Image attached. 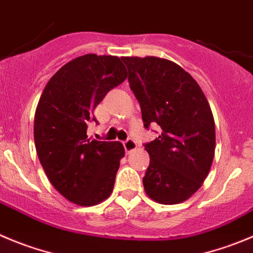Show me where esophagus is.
<instances>
[{
	"instance_id": "34e87169",
	"label": "esophagus",
	"mask_w": 253,
	"mask_h": 253,
	"mask_svg": "<svg viewBox=\"0 0 253 253\" xmlns=\"http://www.w3.org/2000/svg\"><path fill=\"white\" fill-rule=\"evenodd\" d=\"M124 149L126 151V154H130L131 151H134L136 149V143L133 139H128V140L124 141Z\"/></svg>"
}]
</instances>
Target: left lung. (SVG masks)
<instances>
[{"mask_svg": "<svg viewBox=\"0 0 253 253\" xmlns=\"http://www.w3.org/2000/svg\"><path fill=\"white\" fill-rule=\"evenodd\" d=\"M144 126L158 124L161 134L145 150L150 164L143 177L151 200L175 205L200 189L215 155V122L197 82L171 61L123 57Z\"/></svg>", "mask_w": 253, "mask_h": 253, "instance_id": "1", "label": "left lung"}]
</instances>
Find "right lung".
<instances>
[{
	"mask_svg": "<svg viewBox=\"0 0 253 253\" xmlns=\"http://www.w3.org/2000/svg\"><path fill=\"white\" fill-rule=\"evenodd\" d=\"M115 56L84 54L64 64L45 85L35 115V144L50 184L67 200L93 206L112 194L124 156L119 141L90 140L88 123L110 89L126 79Z\"/></svg>",
	"mask_w": 253,
	"mask_h": 253,
	"instance_id": "obj_1",
	"label": "right lung"
}]
</instances>
